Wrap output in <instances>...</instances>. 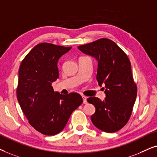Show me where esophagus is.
I'll return each mask as SVG.
<instances>
[{
	"label": "esophagus",
	"instance_id": "esophagus-1",
	"mask_svg": "<svg viewBox=\"0 0 157 157\" xmlns=\"http://www.w3.org/2000/svg\"><path fill=\"white\" fill-rule=\"evenodd\" d=\"M82 99H83V103L86 104L87 103V97L86 96H82Z\"/></svg>",
	"mask_w": 157,
	"mask_h": 157
}]
</instances>
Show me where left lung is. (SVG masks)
I'll return each mask as SVG.
<instances>
[{
  "mask_svg": "<svg viewBox=\"0 0 157 157\" xmlns=\"http://www.w3.org/2000/svg\"><path fill=\"white\" fill-rule=\"evenodd\" d=\"M79 50L98 61V85H105V98L90 97L87 102L95 108L91 121L96 128L107 133L116 132L127 124L137 95L131 65L125 52L114 41L100 39L81 45Z\"/></svg>",
  "mask_w": 157,
  "mask_h": 157,
  "instance_id": "left-lung-1",
  "label": "left lung"
}]
</instances>
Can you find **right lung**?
Returning <instances> with one entry per match:
<instances>
[{
  "label": "right lung",
  "instance_id": "right-lung-1",
  "mask_svg": "<svg viewBox=\"0 0 157 157\" xmlns=\"http://www.w3.org/2000/svg\"><path fill=\"white\" fill-rule=\"evenodd\" d=\"M71 49L39 44L20 65L16 90L18 103L31 126L42 134L54 136L61 132L73 110L83 102L80 94L61 95L52 86L59 77L58 60Z\"/></svg>",
  "mask_w": 157,
  "mask_h": 157
}]
</instances>
